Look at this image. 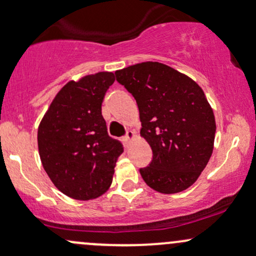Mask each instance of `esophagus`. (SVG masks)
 Here are the masks:
<instances>
[{"label":"esophagus","mask_w":256,"mask_h":256,"mask_svg":"<svg viewBox=\"0 0 256 256\" xmlns=\"http://www.w3.org/2000/svg\"><path fill=\"white\" fill-rule=\"evenodd\" d=\"M134 138V132H132V131H128L126 132V134H125V140L126 142H130V140H132Z\"/></svg>","instance_id":"esophagus-1"}]
</instances>
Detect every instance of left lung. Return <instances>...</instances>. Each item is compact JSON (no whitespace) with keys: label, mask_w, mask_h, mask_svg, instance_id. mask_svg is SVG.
<instances>
[{"label":"left lung","mask_w":256,"mask_h":256,"mask_svg":"<svg viewBox=\"0 0 256 256\" xmlns=\"http://www.w3.org/2000/svg\"><path fill=\"white\" fill-rule=\"evenodd\" d=\"M116 78L136 100L140 136L152 150V162L140 170L143 180L162 194L192 186L210 161L216 137L204 90L188 76L152 61L119 70Z\"/></svg>","instance_id":"left-lung-1"}]
</instances>
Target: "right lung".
<instances>
[{
  "label": "right lung",
  "instance_id": "1",
  "mask_svg": "<svg viewBox=\"0 0 256 256\" xmlns=\"http://www.w3.org/2000/svg\"><path fill=\"white\" fill-rule=\"evenodd\" d=\"M116 78L98 72L68 82L38 126V152L52 184L68 198L92 200L110 189L122 143L108 136L102 102Z\"/></svg>",
  "mask_w": 256,
  "mask_h": 256
}]
</instances>
